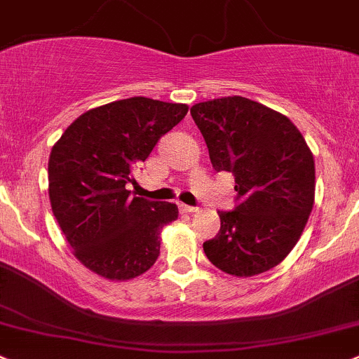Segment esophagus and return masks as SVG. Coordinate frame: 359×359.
<instances>
[{
	"label": "esophagus",
	"instance_id": "obj_1",
	"mask_svg": "<svg viewBox=\"0 0 359 359\" xmlns=\"http://www.w3.org/2000/svg\"><path fill=\"white\" fill-rule=\"evenodd\" d=\"M180 207V210L181 212H188V214H191V212H198V207H191V205H187V204H180L178 205Z\"/></svg>",
	"mask_w": 359,
	"mask_h": 359
}]
</instances>
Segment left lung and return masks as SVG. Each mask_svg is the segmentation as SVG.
Wrapping results in <instances>:
<instances>
[{
  "mask_svg": "<svg viewBox=\"0 0 359 359\" xmlns=\"http://www.w3.org/2000/svg\"><path fill=\"white\" fill-rule=\"evenodd\" d=\"M212 168L233 172L240 204L219 210L221 228L204 242L207 259L238 278L285 259L315 204V158L283 114L254 100L223 97L190 109Z\"/></svg>",
  "mask_w": 359,
  "mask_h": 359,
  "instance_id": "1",
  "label": "left lung"
}]
</instances>
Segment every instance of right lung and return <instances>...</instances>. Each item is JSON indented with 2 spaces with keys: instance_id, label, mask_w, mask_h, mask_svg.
I'll list each match as a JSON object with an SVG mask.
<instances>
[{
  "instance_id": "add662e5",
  "label": "right lung",
  "mask_w": 359,
  "mask_h": 359,
  "mask_svg": "<svg viewBox=\"0 0 359 359\" xmlns=\"http://www.w3.org/2000/svg\"><path fill=\"white\" fill-rule=\"evenodd\" d=\"M187 112L184 103L117 100L77 117L51 149V210L74 256L102 278L133 280L157 261L161 230L178 219V207L131 197L126 184Z\"/></svg>"
}]
</instances>
